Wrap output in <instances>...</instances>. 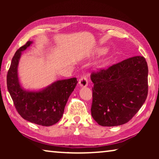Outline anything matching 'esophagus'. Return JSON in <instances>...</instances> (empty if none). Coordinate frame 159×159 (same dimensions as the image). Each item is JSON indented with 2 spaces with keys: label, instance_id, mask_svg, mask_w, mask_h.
Listing matches in <instances>:
<instances>
[{
  "label": "esophagus",
  "instance_id": "esophagus-1",
  "mask_svg": "<svg viewBox=\"0 0 159 159\" xmlns=\"http://www.w3.org/2000/svg\"><path fill=\"white\" fill-rule=\"evenodd\" d=\"M88 79L86 76H82L79 80V84L81 87H86L88 84Z\"/></svg>",
  "mask_w": 159,
  "mask_h": 159
}]
</instances>
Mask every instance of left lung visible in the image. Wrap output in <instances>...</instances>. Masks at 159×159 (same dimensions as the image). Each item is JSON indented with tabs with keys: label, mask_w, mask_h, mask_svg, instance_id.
<instances>
[{
	"label": "left lung",
	"mask_w": 159,
	"mask_h": 159,
	"mask_svg": "<svg viewBox=\"0 0 159 159\" xmlns=\"http://www.w3.org/2000/svg\"><path fill=\"white\" fill-rule=\"evenodd\" d=\"M148 68L143 56H134L91 73V114L98 125L114 127L131 120L148 96Z\"/></svg>",
	"instance_id": "obj_1"
}]
</instances>
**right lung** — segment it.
<instances>
[{
    "mask_svg": "<svg viewBox=\"0 0 159 159\" xmlns=\"http://www.w3.org/2000/svg\"><path fill=\"white\" fill-rule=\"evenodd\" d=\"M28 41L15 53L7 74V88L17 112L24 119L38 125H53L61 119L69 97L77 84V78L58 80L38 92L26 91L19 82L17 66Z\"/></svg>",
    "mask_w": 159,
    "mask_h": 159,
    "instance_id": "add662e5",
    "label": "right lung"
}]
</instances>
